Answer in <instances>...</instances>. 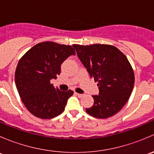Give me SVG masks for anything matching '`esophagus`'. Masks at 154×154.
Here are the masks:
<instances>
[{"label": "esophagus", "instance_id": "1", "mask_svg": "<svg viewBox=\"0 0 154 154\" xmlns=\"http://www.w3.org/2000/svg\"><path fill=\"white\" fill-rule=\"evenodd\" d=\"M75 94H76V95H77V97H83V94H79V93H77V92H76Z\"/></svg>", "mask_w": 154, "mask_h": 154}]
</instances>
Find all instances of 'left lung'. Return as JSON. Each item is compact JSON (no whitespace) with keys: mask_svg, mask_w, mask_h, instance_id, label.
I'll return each instance as SVG.
<instances>
[{"mask_svg":"<svg viewBox=\"0 0 154 154\" xmlns=\"http://www.w3.org/2000/svg\"><path fill=\"white\" fill-rule=\"evenodd\" d=\"M79 59L90 77L98 82L99 94L92 95L94 104L86 109L90 116L107 119L120 111L134 86V72L127 57L109 45H74Z\"/></svg>","mask_w":154,"mask_h":154,"instance_id":"8db88e82","label":"left lung"}]
</instances>
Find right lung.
<instances>
[{
	"label": "right lung",
	"instance_id": "obj_1",
	"mask_svg": "<svg viewBox=\"0 0 154 154\" xmlns=\"http://www.w3.org/2000/svg\"><path fill=\"white\" fill-rule=\"evenodd\" d=\"M75 54L71 46L44 42L30 48L19 60L15 85L23 103L34 116L51 119L64 111L74 91H60L51 80L60 75L62 63Z\"/></svg>",
	"mask_w": 154,
	"mask_h": 154
}]
</instances>
